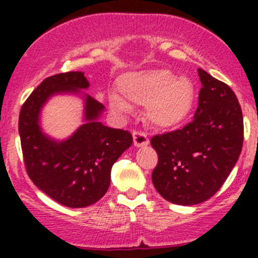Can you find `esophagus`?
Masks as SVG:
<instances>
[{
    "mask_svg": "<svg viewBox=\"0 0 258 258\" xmlns=\"http://www.w3.org/2000/svg\"><path fill=\"white\" fill-rule=\"evenodd\" d=\"M148 137L147 135H145L144 132L135 131L134 132V144L136 147H144V146L148 145Z\"/></svg>",
    "mask_w": 258,
    "mask_h": 258,
    "instance_id": "obj_1",
    "label": "esophagus"
}]
</instances>
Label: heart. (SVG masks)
<instances>
[{
  "label": "heart",
  "mask_w": 258,
  "mask_h": 258,
  "mask_svg": "<svg viewBox=\"0 0 258 258\" xmlns=\"http://www.w3.org/2000/svg\"><path fill=\"white\" fill-rule=\"evenodd\" d=\"M121 96H108L111 107L128 112L131 105H146V117L158 128L178 126L191 111L195 86L187 77H176L167 69L127 72L117 80Z\"/></svg>",
  "instance_id": "1"
}]
</instances>
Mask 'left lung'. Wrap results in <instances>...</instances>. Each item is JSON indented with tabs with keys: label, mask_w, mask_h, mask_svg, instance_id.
Instances as JSON below:
<instances>
[{
	"label": "left lung",
	"mask_w": 258,
	"mask_h": 258,
	"mask_svg": "<svg viewBox=\"0 0 258 258\" xmlns=\"http://www.w3.org/2000/svg\"><path fill=\"white\" fill-rule=\"evenodd\" d=\"M201 90L194 119L183 128L156 135L158 155L152 182L167 201L192 206L211 199L235 167L243 144V117L235 92L199 69Z\"/></svg>",
	"instance_id": "1"
}]
</instances>
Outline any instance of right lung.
<instances>
[{"label":"right lung","mask_w":258,"mask_h":258,"mask_svg":"<svg viewBox=\"0 0 258 258\" xmlns=\"http://www.w3.org/2000/svg\"><path fill=\"white\" fill-rule=\"evenodd\" d=\"M90 83L83 72H66L47 77L23 103L18 118L21 147L31 181L63 206L80 209L97 202L107 192L111 168L132 145L128 131L110 128L100 122L105 106L83 95V122L63 141L43 134L41 110L58 93L80 95Z\"/></svg>","instance_id":"add662e5"}]
</instances>
